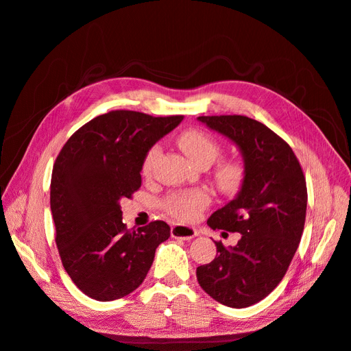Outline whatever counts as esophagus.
Instances as JSON below:
<instances>
[{"label": "esophagus", "mask_w": 351, "mask_h": 351, "mask_svg": "<svg viewBox=\"0 0 351 351\" xmlns=\"http://www.w3.org/2000/svg\"><path fill=\"white\" fill-rule=\"evenodd\" d=\"M171 235L172 238H178V239H192L197 235L196 230L185 225H180V223H173L171 228Z\"/></svg>", "instance_id": "esophagus-1"}]
</instances>
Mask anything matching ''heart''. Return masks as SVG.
<instances>
[{"instance_id": "1", "label": "heart", "mask_w": 351, "mask_h": 351, "mask_svg": "<svg viewBox=\"0 0 351 351\" xmlns=\"http://www.w3.org/2000/svg\"><path fill=\"white\" fill-rule=\"evenodd\" d=\"M179 147L185 155L199 166H208L221 154L219 142L201 129H188L182 132L178 138ZM160 154L158 145L152 146L145 155L142 163L143 175H149L155 160ZM217 188L225 195L238 193L247 180V165L238 156L222 158L217 162L212 172ZM212 202L210 193L205 189H188L167 195L162 208L166 213L182 222H193Z\"/></svg>"}]
</instances>
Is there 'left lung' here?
<instances>
[{
    "instance_id": "1",
    "label": "left lung",
    "mask_w": 351,
    "mask_h": 351,
    "mask_svg": "<svg viewBox=\"0 0 351 351\" xmlns=\"http://www.w3.org/2000/svg\"><path fill=\"white\" fill-rule=\"evenodd\" d=\"M197 120L239 147L247 180L208 219L212 230L239 232L241 239L231 248L215 241L217 256L196 268V278L213 300L245 308L265 298L291 264L306 222V176L291 146L261 121L241 114Z\"/></svg>"
}]
</instances>
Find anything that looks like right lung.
<instances>
[{
    "instance_id": "right-lung-1",
    "label": "right lung",
    "mask_w": 351,
    "mask_h": 351,
    "mask_svg": "<svg viewBox=\"0 0 351 351\" xmlns=\"http://www.w3.org/2000/svg\"><path fill=\"white\" fill-rule=\"evenodd\" d=\"M182 119L112 110L87 121L60 150L50 185L56 243L66 272L87 297L112 301L134 291L171 237L163 221L128 230L120 201L141 188L147 150Z\"/></svg>"
}]
</instances>
